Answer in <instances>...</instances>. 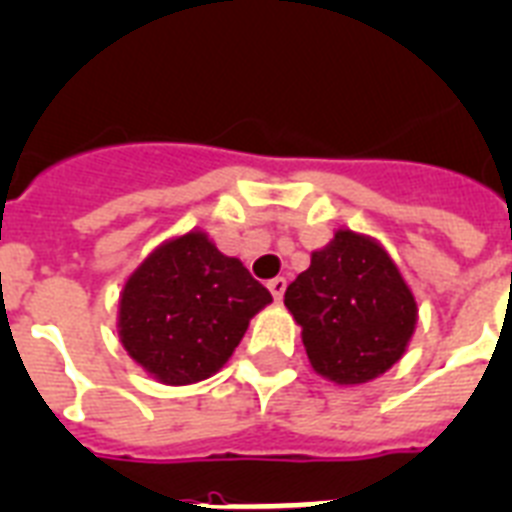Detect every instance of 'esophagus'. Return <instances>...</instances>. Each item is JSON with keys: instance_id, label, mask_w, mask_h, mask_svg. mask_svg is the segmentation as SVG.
Instances as JSON below:
<instances>
[{"instance_id": "obj_1", "label": "esophagus", "mask_w": 512, "mask_h": 512, "mask_svg": "<svg viewBox=\"0 0 512 512\" xmlns=\"http://www.w3.org/2000/svg\"><path fill=\"white\" fill-rule=\"evenodd\" d=\"M269 293L274 295V301H282V295H285V287H287V282H285V277H274V280H269Z\"/></svg>"}]
</instances>
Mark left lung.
Segmentation results:
<instances>
[{"instance_id":"left-lung-1","label":"left lung","mask_w":512,"mask_h":512,"mask_svg":"<svg viewBox=\"0 0 512 512\" xmlns=\"http://www.w3.org/2000/svg\"><path fill=\"white\" fill-rule=\"evenodd\" d=\"M285 306L301 327L311 369L340 387L390 371L418 322L416 295L390 251L348 227L311 253V266L285 290Z\"/></svg>"}]
</instances>
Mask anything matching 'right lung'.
Wrapping results in <instances>:
<instances>
[{"instance_id":"1","label":"right lung","mask_w":512,"mask_h":512,"mask_svg":"<svg viewBox=\"0 0 512 512\" xmlns=\"http://www.w3.org/2000/svg\"><path fill=\"white\" fill-rule=\"evenodd\" d=\"M272 295L204 230L164 240L122 285L117 335L156 382L183 387L217 374Z\"/></svg>"}]
</instances>
